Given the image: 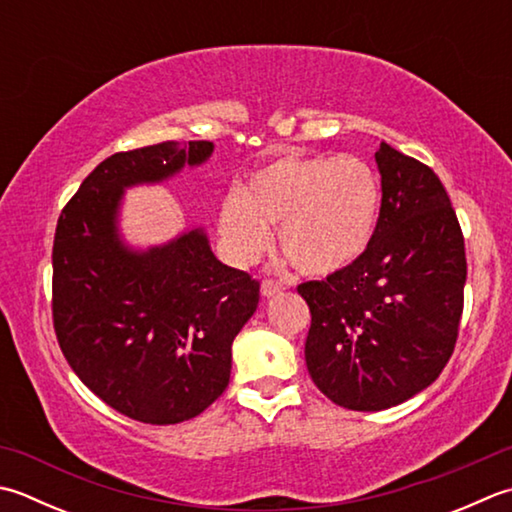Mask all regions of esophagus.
I'll return each instance as SVG.
<instances>
[{"instance_id": "1", "label": "esophagus", "mask_w": 512, "mask_h": 512, "mask_svg": "<svg viewBox=\"0 0 512 512\" xmlns=\"http://www.w3.org/2000/svg\"><path fill=\"white\" fill-rule=\"evenodd\" d=\"M282 290H284V284L273 282V279H264V282H262V297H266V299L279 295Z\"/></svg>"}]
</instances>
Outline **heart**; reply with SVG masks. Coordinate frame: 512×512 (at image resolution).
Instances as JSON below:
<instances>
[{
  "label": "heart",
  "instance_id": "1",
  "mask_svg": "<svg viewBox=\"0 0 512 512\" xmlns=\"http://www.w3.org/2000/svg\"><path fill=\"white\" fill-rule=\"evenodd\" d=\"M382 186L359 157L284 155L255 170L242 193L219 208V235L235 264H250L270 246L302 275L330 277L355 266L373 242Z\"/></svg>",
  "mask_w": 512,
  "mask_h": 512
}]
</instances>
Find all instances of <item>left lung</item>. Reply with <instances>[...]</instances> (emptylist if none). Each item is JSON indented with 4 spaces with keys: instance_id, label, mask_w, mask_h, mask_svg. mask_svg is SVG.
<instances>
[{
    "instance_id": "1",
    "label": "left lung",
    "mask_w": 512,
    "mask_h": 512,
    "mask_svg": "<svg viewBox=\"0 0 512 512\" xmlns=\"http://www.w3.org/2000/svg\"><path fill=\"white\" fill-rule=\"evenodd\" d=\"M382 210L355 266L297 293L310 308L306 366L348 410H386L422 393L453 355L464 310L466 253L439 177L379 142Z\"/></svg>"
}]
</instances>
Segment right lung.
<instances>
[{"mask_svg":"<svg viewBox=\"0 0 512 512\" xmlns=\"http://www.w3.org/2000/svg\"><path fill=\"white\" fill-rule=\"evenodd\" d=\"M210 142H164L104 159L62 210L53 244V322L75 375L117 413L166 426L224 393L233 339L259 284L219 262L204 226L135 248L122 233L128 188L197 168Z\"/></svg>","mask_w":512,"mask_h":512,"instance_id":"1","label":"right lung"}]
</instances>
